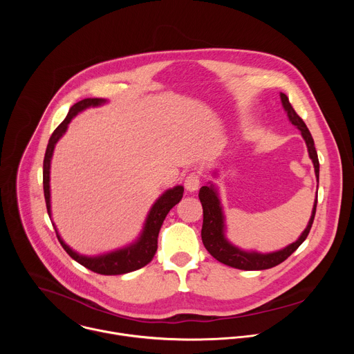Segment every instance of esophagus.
I'll use <instances>...</instances> for the list:
<instances>
[{"instance_id": "obj_1", "label": "esophagus", "mask_w": 354, "mask_h": 354, "mask_svg": "<svg viewBox=\"0 0 354 354\" xmlns=\"http://www.w3.org/2000/svg\"><path fill=\"white\" fill-rule=\"evenodd\" d=\"M200 186V176L198 174L193 172V174H189L186 178H185V189L187 192H196Z\"/></svg>"}]
</instances>
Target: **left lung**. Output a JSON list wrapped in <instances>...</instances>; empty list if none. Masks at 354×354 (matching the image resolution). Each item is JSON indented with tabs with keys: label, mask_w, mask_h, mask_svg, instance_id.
Listing matches in <instances>:
<instances>
[{
	"label": "left lung",
	"mask_w": 354,
	"mask_h": 354,
	"mask_svg": "<svg viewBox=\"0 0 354 354\" xmlns=\"http://www.w3.org/2000/svg\"><path fill=\"white\" fill-rule=\"evenodd\" d=\"M280 99H281V105L287 113L288 120L291 124H294L299 131L302 138H304L307 148H308V156L314 164L315 169V176L317 182L319 183V161H318V154L315 149L314 138L306 126V123L302 122V119L295 113L292 109L290 100L286 93L280 92ZM214 176H217V171L213 172ZM198 198L201 201V206H203V227H201V241H203L205 248L209 250V254L217 259L218 262L241 269V270H265L274 268L284 262L292 252L306 241V238L310 234V230L314 223L315 212H317V200H318V193L315 196L314 201V207L311 213V218L308 221L307 228L302 231V234L298 236V239L286 248L276 250V252H269V254H261V252L257 250H245L234 243H231L227 236H225V216L221 205V198L218 194V189L216 187L214 183L209 182L207 186H201L198 192Z\"/></svg>",
	"instance_id": "8db88e82"
}]
</instances>
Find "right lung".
Returning <instances> with one entry per match:
<instances>
[{"label": "right lung", "instance_id": "add662e5", "mask_svg": "<svg viewBox=\"0 0 354 354\" xmlns=\"http://www.w3.org/2000/svg\"><path fill=\"white\" fill-rule=\"evenodd\" d=\"M108 102L106 99L102 97H86L80 100L75 105H73L66 116V119L59 124V127L53 131L52 137L48 140L47 148H46V154H44V161H43V190H44V200H46V207L50 220H52V224L56 230L57 238L64 248L67 254L80 265L85 266L86 269L99 273V274H105V276H115V274H124L129 272H134L137 269L144 268L147 263L153 261L157 248H158V234L161 230V225L169 213V210L178 205L182 196H183V186L178 185L174 186L168 190H165L153 205V207L149 209L144 227L137 236V239L123 248L115 249L112 252H108V254L102 255H96V257H86L81 255L78 252H75L73 248H70L59 234L53 218H52V200H50V164H52L53 153L56 144L59 140L66 134L70 122L82 111L88 108H97L102 106Z\"/></svg>", "mask_w": 354, "mask_h": 354}]
</instances>
